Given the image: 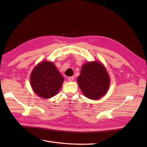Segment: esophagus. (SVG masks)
Returning <instances> with one entry per match:
<instances>
[{
  "label": "esophagus",
  "instance_id": "1",
  "mask_svg": "<svg viewBox=\"0 0 147 147\" xmlns=\"http://www.w3.org/2000/svg\"><path fill=\"white\" fill-rule=\"evenodd\" d=\"M69 82H73L74 80V76H70V77H68L67 78Z\"/></svg>",
  "mask_w": 147,
  "mask_h": 147
}]
</instances>
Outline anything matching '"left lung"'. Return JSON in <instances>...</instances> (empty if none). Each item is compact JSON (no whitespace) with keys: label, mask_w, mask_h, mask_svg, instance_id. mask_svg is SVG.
I'll return each mask as SVG.
<instances>
[{"label":"left lung","mask_w":147,"mask_h":147,"mask_svg":"<svg viewBox=\"0 0 147 147\" xmlns=\"http://www.w3.org/2000/svg\"><path fill=\"white\" fill-rule=\"evenodd\" d=\"M77 82L83 95L92 100L102 98L110 86L107 71L98 61L88 62L84 64Z\"/></svg>","instance_id":"left-lung-1"}]
</instances>
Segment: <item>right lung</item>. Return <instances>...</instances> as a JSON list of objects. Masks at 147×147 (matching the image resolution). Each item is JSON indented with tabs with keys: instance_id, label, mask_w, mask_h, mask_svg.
Returning <instances> with one entry per match:
<instances>
[{
	"instance_id": "right-lung-1",
	"label": "right lung",
	"mask_w": 147,
	"mask_h": 147,
	"mask_svg": "<svg viewBox=\"0 0 147 147\" xmlns=\"http://www.w3.org/2000/svg\"><path fill=\"white\" fill-rule=\"evenodd\" d=\"M64 78L52 62L43 61L36 65L30 75L31 86L40 97L50 98L61 89Z\"/></svg>"
}]
</instances>
